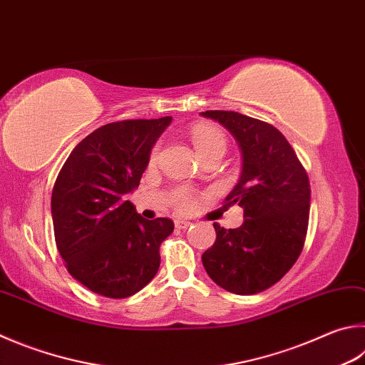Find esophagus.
<instances>
[{
  "instance_id": "esophagus-1",
  "label": "esophagus",
  "mask_w": 365,
  "mask_h": 365,
  "mask_svg": "<svg viewBox=\"0 0 365 365\" xmlns=\"http://www.w3.org/2000/svg\"><path fill=\"white\" fill-rule=\"evenodd\" d=\"M188 227H191V222L183 220V218H177V220H175V228L185 230V228H188Z\"/></svg>"
}]
</instances>
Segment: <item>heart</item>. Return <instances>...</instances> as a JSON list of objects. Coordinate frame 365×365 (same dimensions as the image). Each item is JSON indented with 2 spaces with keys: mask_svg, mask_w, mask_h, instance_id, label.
<instances>
[{
  "mask_svg": "<svg viewBox=\"0 0 365 365\" xmlns=\"http://www.w3.org/2000/svg\"><path fill=\"white\" fill-rule=\"evenodd\" d=\"M191 142H193L195 150L201 158L214 155L223 156L225 150H227V137H225L223 132L205 124L195 125L193 130H191ZM158 151H160V147H155L151 151V160H156ZM175 204L182 210L188 209L193 204V196L187 191H178L175 196Z\"/></svg>",
  "mask_w": 365,
  "mask_h": 365,
  "instance_id": "heart-1",
  "label": "heart"
}]
</instances>
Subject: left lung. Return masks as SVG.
Listing matches in <instances>:
<instances>
[{"label": "left lung", "mask_w": 365, "mask_h": 365, "mask_svg": "<svg viewBox=\"0 0 365 365\" xmlns=\"http://www.w3.org/2000/svg\"><path fill=\"white\" fill-rule=\"evenodd\" d=\"M201 115L220 123L240 145L241 175L225 202L244 209L240 228L214 223L217 237L202 264L228 292H263L294 267L303 249L311 197L307 170L274 125L236 111Z\"/></svg>", "instance_id": "8db88e82"}]
</instances>
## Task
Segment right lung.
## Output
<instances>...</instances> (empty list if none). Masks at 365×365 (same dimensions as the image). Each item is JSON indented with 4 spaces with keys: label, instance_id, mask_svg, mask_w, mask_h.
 <instances>
[{
    "label": "right lung",
    "instance_id": "obj_1",
    "mask_svg": "<svg viewBox=\"0 0 365 365\" xmlns=\"http://www.w3.org/2000/svg\"><path fill=\"white\" fill-rule=\"evenodd\" d=\"M170 121L105 124L73 148L58 172L51 197L57 249L68 273L94 294L130 297L158 273L160 246L174 222L147 220L125 195L138 187Z\"/></svg>",
    "mask_w": 365,
    "mask_h": 365
}]
</instances>
